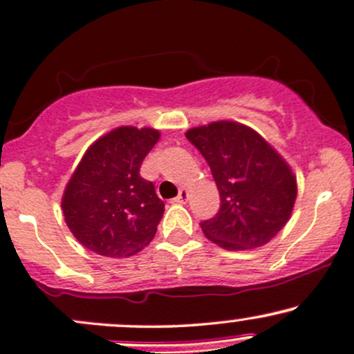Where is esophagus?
Returning a JSON list of instances; mask_svg holds the SVG:
<instances>
[{
    "instance_id": "obj_1",
    "label": "esophagus",
    "mask_w": 354,
    "mask_h": 354,
    "mask_svg": "<svg viewBox=\"0 0 354 354\" xmlns=\"http://www.w3.org/2000/svg\"><path fill=\"white\" fill-rule=\"evenodd\" d=\"M188 198H189V193H188V189H186V188H183V189H180V193H178L176 198H174V203L185 204L186 201H188Z\"/></svg>"
}]
</instances>
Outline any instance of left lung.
Masks as SVG:
<instances>
[{"label": "left lung", "mask_w": 354, "mask_h": 354, "mask_svg": "<svg viewBox=\"0 0 354 354\" xmlns=\"http://www.w3.org/2000/svg\"><path fill=\"white\" fill-rule=\"evenodd\" d=\"M209 165L221 207L201 229L225 250L266 245L290 219L297 178L257 131L237 122H212L186 131Z\"/></svg>", "instance_id": "8db88e82"}]
</instances>
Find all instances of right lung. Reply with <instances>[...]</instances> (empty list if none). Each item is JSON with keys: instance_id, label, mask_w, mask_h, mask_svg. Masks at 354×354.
Instances as JSON below:
<instances>
[{"instance_id": "right-lung-1", "label": "right lung", "mask_w": 354, "mask_h": 354, "mask_svg": "<svg viewBox=\"0 0 354 354\" xmlns=\"http://www.w3.org/2000/svg\"><path fill=\"white\" fill-rule=\"evenodd\" d=\"M158 138L155 129L118 127L85 151L62 196L67 227L85 249L129 257L155 237L165 203L140 166Z\"/></svg>"}]
</instances>
